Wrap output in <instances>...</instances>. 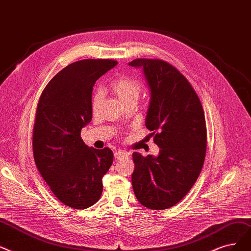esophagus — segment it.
<instances>
[{
    "instance_id": "1",
    "label": "esophagus",
    "mask_w": 251,
    "mask_h": 251,
    "mask_svg": "<svg viewBox=\"0 0 251 251\" xmlns=\"http://www.w3.org/2000/svg\"><path fill=\"white\" fill-rule=\"evenodd\" d=\"M127 156V152L126 151H123V150H118L114 153V157L115 158H123Z\"/></svg>"
}]
</instances>
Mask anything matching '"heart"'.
<instances>
[{
	"label": "heart",
	"instance_id": "b5f03b06",
	"mask_svg": "<svg viewBox=\"0 0 251 251\" xmlns=\"http://www.w3.org/2000/svg\"><path fill=\"white\" fill-rule=\"evenodd\" d=\"M110 90L123 104L128 101H138L142 92L141 82L127 75H122L115 78L110 83ZM103 102V94L101 91L95 92L92 98V110L97 112Z\"/></svg>",
	"mask_w": 251,
	"mask_h": 251
}]
</instances>
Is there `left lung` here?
<instances>
[{
    "instance_id": "obj_1",
    "label": "left lung",
    "mask_w": 251,
    "mask_h": 251,
    "mask_svg": "<svg viewBox=\"0 0 251 251\" xmlns=\"http://www.w3.org/2000/svg\"><path fill=\"white\" fill-rule=\"evenodd\" d=\"M150 90L146 127L158 156L133 153L135 195L147 208L166 209L181 201L203 166L207 134L204 111L192 86L176 67L160 59H135Z\"/></svg>"
}]
</instances>
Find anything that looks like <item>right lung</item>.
Returning <instances> with one entry per match:
<instances>
[{"instance_id": "obj_1", "label": "right lung", "mask_w": 251, "mask_h": 251, "mask_svg": "<svg viewBox=\"0 0 251 251\" xmlns=\"http://www.w3.org/2000/svg\"><path fill=\"white\" fill-rule=\"evenodd\" d=\"M117 62L85 59L64 67L43 91L35 113L32 149L35 165L54 195L75 209L100 199L102 177L113 152L88 147L80 132L92 121V92L96 80Z\"/></svg>"}]
</instances>
